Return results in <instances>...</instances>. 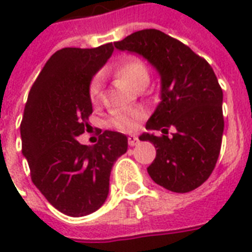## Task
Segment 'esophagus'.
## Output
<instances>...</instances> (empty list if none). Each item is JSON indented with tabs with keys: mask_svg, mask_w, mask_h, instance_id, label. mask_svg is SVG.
Here are the masks:
<instances>
[{
	"mask_svg": "<svg viewBox=\"0 0 252 252\" xmlns=\"http://www.w3.org/2000/svg\"><path fill=\"white\" fill-rule=\"evenodd\" d=\"M128 144H129V146H136L138 144V138L136 136H129L128 137Z\"/></svg>",
	"mask_w": 252,
	"mask_h": 252,
	"instance_id": "esophagus-1",
	"label": "esophagus"
}]
</instances>
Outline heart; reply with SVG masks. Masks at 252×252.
<instances>
[{
	"label": "heart",
	"instance_id": "b5f03b06",
	"mask_svg": "<svg viewBox=\"0 0 252 252\" xmlns=\"http://www.w3.org/2000/svg\"><path fill=\"white\" fill-rule=\"evenodd\" d=\"M115 74L124 81L130 89L140 90L145 89L149 82V69L137 57H126L115 68ZM103 82L102 77L93 78L89 86V96L93 103H98L102 98ZM141 119V114L137 111H119L111 118V124L124 132L133 130Z\"/></svg>",
	"mask_w": 252,
	"mask_h": 252
}]
</instances>
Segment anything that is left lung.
I'll use <instances>...</instances> for the list:
<instances>
[{"mask_svg":"<svg viewBox=\"0 0 252 252\" xmlns=\"http://www.w3.org/2000/svg\"><path fill=\"white\" fill-rule=\"evenodd\" d=\"M114 44L119 51L145 59L161 80V102L146 122L149 132L138 137L157 150L148 174L168 191H193L213 171L222 141V90L213 69L159 30H141ZM168 127L176 129L172 138L150 132L167 134Z\"/></svg>","mask_w":252,"mask_h":252,"instance_id":"8db88e82","label":"left lung"}]
</instances>
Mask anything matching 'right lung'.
Returning a JSON list of instances; mask_svg holds the SVG:
<instances>
[{
	"label": "right lung",
	"mask_w": 252,
	"mask_h": 252,
	"mask_svg": "<svg viewBox=\"0 0 252 252\" xmlns=\"http://www.w3.org/2000/svg\"><path fill=\"white\" fill-rule=\"evenodd\" d=\"M112 52V43L57 51L41 69L26 103L22 153L31 179L57 211L70 217L102 207L112 166L128 150L126 134L114 130H104L94 146L77 140L93 112L90 82Z\"/></svg>",
	"instance_id": "obj_1"
}]
</instances>
